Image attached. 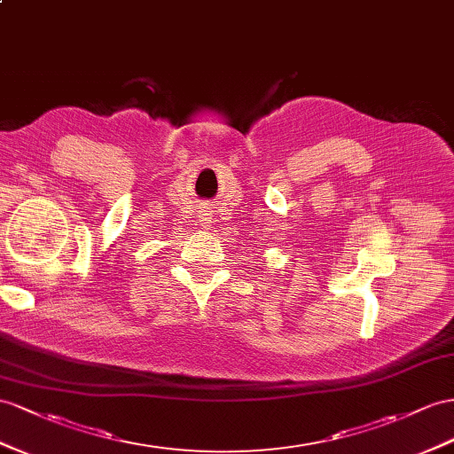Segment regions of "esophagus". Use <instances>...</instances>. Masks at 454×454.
<instances>
[{
    "label": "esophagus",
    "instance_id": "esophagus-1",
    "mask_svg": "<svg viewBox=\"0 0 454 454\" xmlns=\"http://www.w3.org/2000/svg\"><path fill=\"white\" fill-rule=\"evenodd\" d=\"M201 223H203L205 226L211 224V215H208V213H203V215H201Z\"/></svg>",
    "mask_w": 454,
    "mask_h": 454
}]
</instances>
